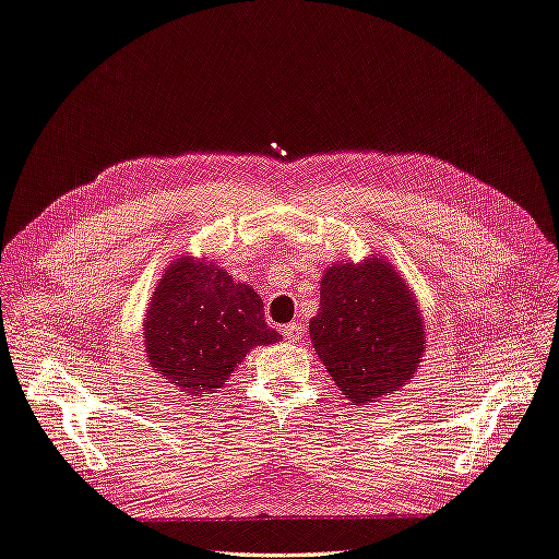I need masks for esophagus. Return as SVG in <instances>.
<instances>
[{
	"instance_id": "obj_1",
	"label": "esophagus",
	"mask_w": 559,
	"mask_h": 559,
	"mask_svg": "<svg viewBox=\"0 0 559 559\" xmlns=\"http://www.w3.org/2000/svg\"><path fill=\"white\" fill-rule=\"evenodd\" d=\"M282 334H284V338H286L288 343H298V341H302L305 330H302L300 323H288V325L282 328Z\"/></svg>"
}]
</instances>
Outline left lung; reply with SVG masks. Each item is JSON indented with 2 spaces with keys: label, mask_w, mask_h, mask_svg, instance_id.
I'll return each mask as SVG.
<instances>
[{
  "label": "left lung",
  "mask_w": 559,
  "mask_h": 559,
  "mask_svg": "<svg viewBox=\"0 0 559 559\" xmlns=\"http://www.w3.org/2000/svg\"><path fill=\"white\" fill-rule=\"evenodd\" d=\"M309 334L330 378L355 405L412 382L428 343L416 294L378 254L328 265Z\"/></svg>",
  "instance_id": "left-lung-1"
}]
</instances>
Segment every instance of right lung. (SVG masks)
<instances>
[{"instance_id":"1","label":"right lung","mask_w":559,"mask_h":559,"mask_svg":"<svg viewBox=\"0 0 559 559\" xmlns=\"http://www.w3.org/2000/svg\"><path fill=\"white\" fill-rule=\"evenodd\" d=\"M282 334L265 325L263 302L216 261L181 254L156 282L143 321L154 373L191 401L218 393L257 345Z\"/></svg>"}]
</instances>
